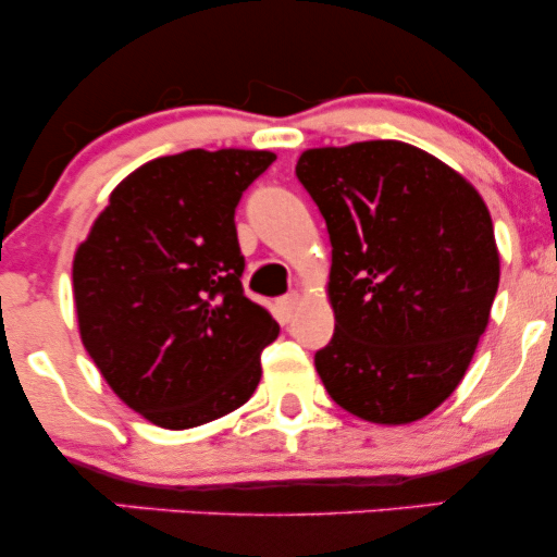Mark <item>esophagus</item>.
<instances>
[{"label": "esophagus", "mask_w": 557, "mask_h": 557, "mask_svg": "<svg viewBox=\"0 0 557 557\" xmlns=\"http://www.w3.org/2000/svg\"><path fill=\"white\" fill-rule=\"evenodd\" d=\"M298 306H300V293H287V296L277 300V309H280V314H283L285 322H290L293 314L298 311Z\"/></svg>", "instance_id": "obj_1"}]
</instances>
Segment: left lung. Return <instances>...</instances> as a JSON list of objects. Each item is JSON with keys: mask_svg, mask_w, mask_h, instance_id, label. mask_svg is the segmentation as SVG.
Listing matches in <instances>:
<instances>
[{"mask_svg": "<svg viewBox=\"0 0 557 557\" xmlns=\"http://www.w3.org/2000/svg\"><path fill=\"white\" fill-rule=\"evenodd\" d=\"M296 177L332 243L335 335L314 356L330 398L374 424L426 417L463 380L500 283L482 196L403 140L309 149Z\"/></svg>", "mask_w": 557, "mask_h": 557, "instance_id": "1", "label": "left lung"}]
</instances>
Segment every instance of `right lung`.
Instances as JSON below:
<instances>
[{
    "mask_svg": "<svg viewBox=\"0 0 557 557\" xmlns=\"http://www.w3.org/2000/svg\"><path fill=\"white\" fill-rule=\"evenodd\" d=\"M272 151L159 157L112 190L73 261L81 341L133 411L190 430L240 408L277 337L246 298L235 207Z\"/></svg>",
    "mask_w": 557,
    "mask_h": 557,
    "instance_id": "obj_1",
    "label": "right lung"
}]
</instances>
